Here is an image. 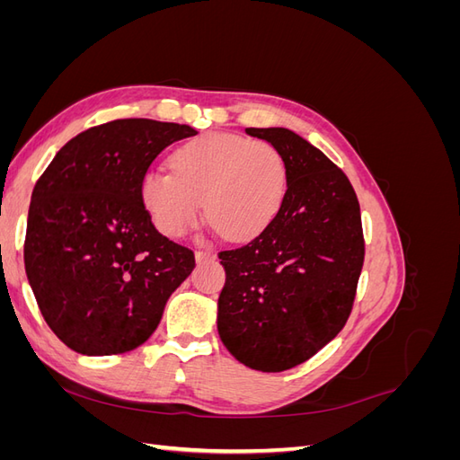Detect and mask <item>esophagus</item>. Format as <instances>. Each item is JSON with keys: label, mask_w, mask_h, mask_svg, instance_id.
I'll return each mask as SVG.
<instances>
[{"label": "esophagus", "mask_w": 460, "mask_h": 460, "mask_svg": "<svg viewBox=\"0 0 460 460\" xmlns=\"http://www.w3.org/2000/svg\"><path fill=\"white\" fill-rule=\"evenodd\" d=\"M211 259H215L213 252H207V249H205V252H203V249H201V252H196V261L198 262H205V261H211Z\"/></svg>", "instance_id": "esophagus-1"}]
</instances>
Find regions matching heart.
<instances>
[{
	"instance_id": "heart-1",
	"label": "heart",
	"mask_w": 460,
	"mask_h": 460,
	"mask_svg": "<svg viewBox=\"0 0 460 460\" xmlns=\"http://www.w3.org/2000/svg\"><path fill=\"white\" fill-rule=\"evenodd\" d=\"M172 172L147 171L140 196L155 228L182 238L205 215L232 242L259 235L280 213L288 164L272 144L234 134H203L171 155Z\"/></svg>"
}]
</instances>
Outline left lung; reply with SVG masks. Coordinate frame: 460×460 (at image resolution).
<instances>
[{
    "instance_id": "left-lung-1",
    "label": "left lung",
    "mask_w": 460,
    "mask_h": 460,
    "mask_svg": "<svg viewBox=\"0 0 460 460\" xmlns=\"http://www.w3.org/2000/svg\"><path fill=\"white\" fill-rule=\"evenodd\" d=\"M288 164L280 213L255 240L220 252L222 343L242 365L282 372L316 355L345 326L365 262L360 207L349 178L288 128H245Z\"/></svg>"
}]
</instances>
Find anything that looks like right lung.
I'll return each instance as SVG.
<instances>
[{"label":"right lung","instance_id":"1","mask_svg":"<svg viewBox=\"0 0 460 460\" xmlns=\"http://www.w3.org/2000/svg\"><path fill=\"white\" fill-rule=\"evenodd\" d=\"M196 134L188 124L111 120L66 142L38 178L24 269L41 316L73 351L140 347L196 267L191 249L153 226L140 196L159 153Z\"/></svg>","mask_w":460,"mask_h":460}]
</instances>
